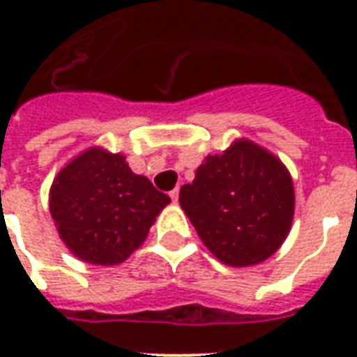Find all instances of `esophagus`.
I'll use <instances>...</instances> for the list:
<instances>
[{
	"label": "esophagus",
	"mask_w": 357,
	"mask_h": 357,
	"mask_svg": "<svg viewBox=\"0 0 357 357\" xmlns=\"http://www.w3.org/2000/svg\"><path fill=\"white\" fill-rule=\"evenodd\" d=\"M169 197L173 199V201H175V203H176V199H178V188H175L173 192H169Z\"/></svg>",
	"instance_id": "obj_1"
}]
</instances>
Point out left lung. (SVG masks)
Segmentation results:
<instances>
[{
    "mask_svg": "<svg viewBox=\"0 0 357 357\" xmlns=\"http://www.w3.org/2000/svg\"><path fill=\"white\" fill-rule=\"evenodd\" d=\"M178 203L199 238L229 266L266 261L283 244L294 216V186L281 160L248 139L210 154Z\"/></svg>",
    "mask_w": 357,
    "mask_h": 357,
    "instance_id": "obj_1",
    "label": "left lung"
}]
</instances>
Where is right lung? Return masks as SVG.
Wrapping results in <instances>:
<instances>
[{
    "label": "right lung",
    "instance_id": "obj_1",
    "mask_svg": "<svg viewBox=\"0 0 357 357\" xmlns=\"http://www.w3.org/2000/svg\"><path fill=\"white\" fill-rule=\"evenodd\" d=\"M169 195L132 173L123 154L89 149L66 164L50 190V214L79 261L113 266L147 238Z\"/></svg>",
    "mask_w": 357,
    "mask_h": 357
}]
</instances>
